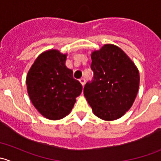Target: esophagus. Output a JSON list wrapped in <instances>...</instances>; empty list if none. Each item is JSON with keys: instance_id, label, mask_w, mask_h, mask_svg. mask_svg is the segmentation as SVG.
Returning <instances> with one entry per match:
<instances>
[{"instance_id": "1", "label": "esophagus", "mask_w": 161, "mask_h": 161, "mask_svg": "<svg viewBox=\"0 0 161 161\" xmlns=\"http://www.w3.org/2000/svg\"><path fill=\"white\" fill-rule=\"evenodd\" d=\"M79 82H81V84H82V86H84V85H85V83H86L85 79H83V78H82V79H79Z\"/></svg>"}]
</instances>
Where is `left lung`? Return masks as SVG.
<instances>
[{"instance_id": "8db88e82", "label": "left lung", "mask_w": 161, "mask_h": 161, "mask_svg": "<svg viewBox=\"0 0 161 161\" xmlns=\"http://www.w3.org/2000/svg\"><path fill=\"white\" fill-rule=\"evenodd\" d=\"M92 82L84 96L93 114L104 121L121 118L132 106L139 86V73L129 57L118 46L104 44L91 53Z\"/></svg>"}]
</instances>
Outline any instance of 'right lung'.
Instances as JSON below:
<instances>
[{
    "instance_id": "right-lung-1",
    "label": "right lung",
    "mask_w": 161,
    "mask_h": 161,
    "mask_svg": "<svg viewBox=\"0 0 161 161\" xmlns=\"http://www.w3.org/2000/svg\"><path fill=\"white\" fill-rule=\"evenodd\" d=\"M67 53L52 49L40 53L26 76L29 97L43 117L59 120L70 113L82 90L65 65Z\"/></svg>"
}]
</instances>
